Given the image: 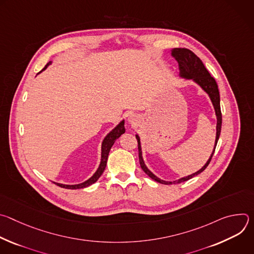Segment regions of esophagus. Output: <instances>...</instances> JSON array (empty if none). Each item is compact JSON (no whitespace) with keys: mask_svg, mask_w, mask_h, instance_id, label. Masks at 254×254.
I'll use <instances>...</instances> for the list:
<instances>
[{"mask_svg":"<svg viewBox=\"0 0 254 254\" xmlns=\"http://www.w3.org/2000/svg\"><path fill=\"white\" fill-rule=\"evenodd\" d=\"M127 122L131 126H135L138 123V117L135 114H130L127 118Z\"/></svg>","mask_w":254,"mask_h":254,"instance_id":"1","label":"esophagus"}]
</instances>
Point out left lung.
<instances>
[{
    "label": "left lung",
    "mask_w": 254,
    "mask_h": 254,
    "mask_svg": "<svg viewBox=\"0 0 254 254\" xmlns=\"http://www.w3.org/2000/svg\"><path fill=\"white\" fill-rule=\"evenodd\" d=\"M172 56L178 61L179 69H180V76L182 78H186V79H192L209 95V97L212 101V104L214 106L216 117H217V126H216V139H215L214 150H213V153L211 154L209 160L207 161V163L198 172H196L192 175H189L187 177L176 180V181H174V182H168V181L159 179L147 168L146 165H144V162H143V159L141 156L140 139H139V136L137 134H135V137L137 139V146H138V159H139L140 168L150 178H152L153 180L157 181V182H159L161 184H165V185L185 182V181L190 180L193 177L199 175L207 168V166L209 165V163L213 157V154L215 152L217 141H218L219 135L221 132V126H222V115H221V108H220V94H219V90H218V85H217L215 79L210 75L208 70L206 69L203 62L201 61V59L196 54H194L191 50L186 49V48L173 49Z\"/></svg>",
    "instance_id": "8db88e82"
}]
</instances>
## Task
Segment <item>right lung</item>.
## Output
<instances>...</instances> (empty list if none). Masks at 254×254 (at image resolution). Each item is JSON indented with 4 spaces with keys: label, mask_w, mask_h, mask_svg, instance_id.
<instances>
[{
    "label": "right lung",
    "mask_w": 254,
    "mask_h": 254,
    "mask_svg": "<svg viewBox=\"0 0 254 254\" xmlns=\"http://www.w3.org/2000/svg\"><path fill=\"white\" fill-rule=\"evenodd\" d=\"M49 64H51V61L46 64V66L43 68V70H45L48 67ZM125 131H126V129H125V121H122L110 133H107V135L104 137V139L102 141V144H101V161H100L98 169L96 170V172L93 174V176L91 178L86 180L85 182L80 183V184H76V185H64V184H60V183H55V184L57 186L61 187V188L75 190V189H81V188L88 187V186L92 185L93 183H95L96 181L98 180V178L101 176V174L103 173V171H104V169L106 167V162H107L108 154H110V151H111L112 147L114 146L115 141L123 133H125Z\"/></svg>",
    "instance_id": "1"
}]
</instances>
